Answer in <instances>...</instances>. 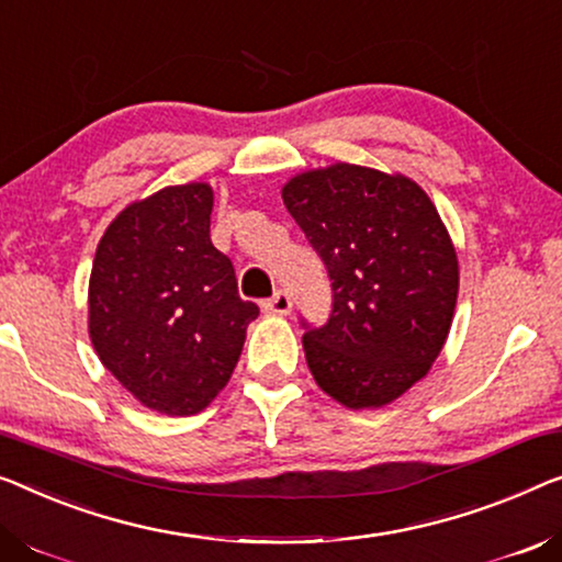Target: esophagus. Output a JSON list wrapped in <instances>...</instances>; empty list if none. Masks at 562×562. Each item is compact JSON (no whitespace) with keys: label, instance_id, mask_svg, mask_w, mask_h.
Here are the masks:
<instances>
[{"label":"esophagus","instance_id":"1","mask_svg":"<svg viewBox=\"0 0 562 562\" xmlns=\"http://www.w3.org/2000/svg\"><path fill=\"white\" fill-rule=\"evenodd\" d=\"M265 313H272V315H288L292 310V297L288 290H278L270 300H265L262 303Z\"/></svg>","mask_w":562,"mask_h":562}]
</instances>
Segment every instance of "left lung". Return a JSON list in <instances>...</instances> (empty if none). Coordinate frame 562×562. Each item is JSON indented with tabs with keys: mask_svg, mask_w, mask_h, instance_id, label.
Returning <instances> with one entry per match:
<instances>
[{
	"mask_svg": "<svg viewBox=\"0 0 562 562\" xmlns=\"http://www.w3.org/2000/svg\"><path fill=\"white\" fill-rule=\"evenodd\" d=\"M282 199L333 292L328 323L300 317L310 373L348 408L391 404L429 373L454 317L459 265L437 206L406 176L353 164L300 173Z\"/></svg>",
	"mask_w": 562,
	"mask_h": 562,
	"instance_id": "obj_1",
	"label": "left lung"
}]
</instances>
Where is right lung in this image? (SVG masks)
Returning <instances> with one entry per match:
<instances>
[{
	"mask_svg": "<svg viewBox=\"0 0 562 562\" xmlns=\"http://www.w3.org/2000/svg\"><path fill=\"white\" fill-rule=\"evenodd\" d=\"M206 183L166 187L115 216L90 272V340L140 404L191 416L227 386L259 307L209 237Z\"/></svg>",
	"mask_w": 562,
	"mask_h": 562,
	"instance_id": "right-lung-1",
	"label": "right lung"
}]
</instances>
